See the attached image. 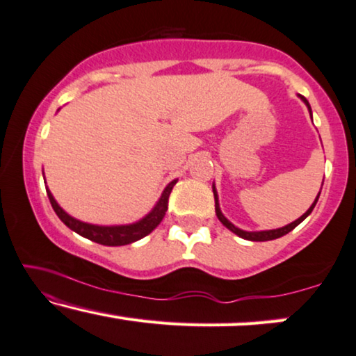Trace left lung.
I'll return each instance as SVG.
<instances>
[{"label":"left lung","instance_id":"left-lung-1","mask_svg":"<svg viewBox=\"0 0 356 356\" xmlns=\"http://www.w3.org/2000/svg\"><path fill=\"white\" fill-rule=\"evenodd\" d=\"M300 98L303 99V103L307 104V106H308V111H309V114H312V108H309V103H308V99L305 98V97H302V95H300ZM213 193H214V209H216V216H218L219 221H221V222L224 224V226H226L229 230H232V232H234L235 235H238V237H242V238H245V240H252V242H266V240H274V238H279V237H282V235L289 234L290 230H293L295 227H297L300 222L305 221V219H307V218L309 216V214H312L313 208L316 207V203H318V198H319V193H321V192L318 193L316 200H314V203L312 204V207L308 208V211L305 213V214H302V216H300V218L297 219V221L290 222V224H287V226H284V227L273 229V230H259V232H247V230H242V229L235 227L232 222L227 221L226 216H224V214L221 213V208H219V202H218V192H216V188H214V185H213Z\"/></svg>","mask_w":356,"mask_h":356}]
</instances>
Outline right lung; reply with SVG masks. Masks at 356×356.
I'll use <instances>...</instances> for the list:
<instances>
[{
  "label": "right lung",
  "instance_id": "right-lung-1",
  "mask_svg": "<svg viewBox=\"0 0 356 356\" xmlns=\"http://www.w3.org/2000/svg\"><path fill=\"white\" fill-rule=\"evenodd\" d=\"M176 182L177 180H172V182L164 188L161 198L158 200V203L154 204V208L147 214V216L140 219L138 222L127 224V226H95V224L79 221V219L69 216V214L59 207L49 190H47V193L54 213L58 214V218L61 219L69 229L77 232L79 235H82L85 238L92 240V242L106 245V247H121V245H129L143 238L145 235H148L163 221L164 214L168 211L169 195H171L172 187L176 185Z\"/></svg>",
  "mask_w": 356,
  "mask_h": 356
}]
</instances>
